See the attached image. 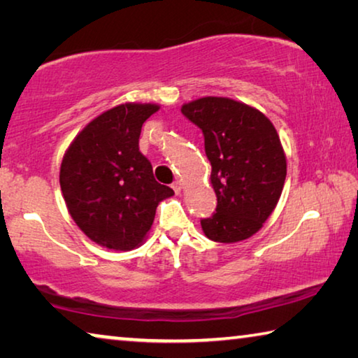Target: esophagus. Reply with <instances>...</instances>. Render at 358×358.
<instances>
[{"label":"esophagus","mask_w":358,"mask_h":358,"mask_svg":"<svg viewBox=\"0 0 358 358\" xmlns=\"http://www.w3.org/2000/svg\"><path fill=\"white\" fill-rule=\"evenodd\" d=\"M172 187H173V191L177 192V194L181 192V183H180V181H175V183L172 185Z\"/></svg>","instance_id":"34e87169"}]
</instances>
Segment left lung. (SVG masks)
<instances>
[{"label": "left lung", "instance_id": "1", "mask_svg": "<svg viewBox=\"0 0 358 358\" xmlns=\"http://www.w3.org/2000/svg\"><path fill=\"white\" fill-rule=\"evenodd\" d=\"M181 113L202 129L211 164L216 213L201 220L220 243L252 237L280 201L287 164L280 136L257 108L229 98H201Z\"/></svg>", "mask_w": 358, "mask_h": 358}]
</instances>
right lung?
<instances>
[{
  "mask_svg": "<svg viewBox=\"0 0 358 358\" xmlns=\"http://www.w3.org/2000/svg\"><path fill=\"white\" fill-rule=\"evenodd\" d=\"M156 104H121L78 132L64 153L59 185L72 220L94 243L129 251L143 241L156 207L173 189L157 183L138 151L142 124Z\"/></svg>",
  "mask_w": 358,
  "mask_h": 358,
  "instance_id": "1",
  "label": "right lung"
}]
</instances>
